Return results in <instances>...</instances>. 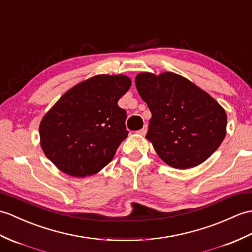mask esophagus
<instances>
[{"mask_svg":"<svg viewBox=\"0 0 252 252\" xmlns=\"http://www.w3.org/2000/svg\"><path fill=\"white\" fill-rule=\"evenodd\" d=\"M147 126H144L142 128H140L139 131H137L138 134H140V135H146V133H147Z\"/></svg>","mask_w":252,"mask_h":252,"instance_id":"34e87169","label":"esophagus"}]
</instances>
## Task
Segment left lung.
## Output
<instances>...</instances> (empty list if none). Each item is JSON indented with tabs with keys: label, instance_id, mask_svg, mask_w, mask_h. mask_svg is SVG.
Here are the masks:
<instances>
[{
	"label": "left lung",
	"instance_id": "obj_1",
	"mask_svg": "<svg viewBox=\"0 0 252 252\" xmlns=\"http://www.w3.org/2000/svg\"><path fill=\"white\" fill-rule=\"evenodd\" d=\"M135 86L151 112L146 138L174 168L206 161L226 134V114L207 92L172 72L140 73Z\"/></svg>",
	"mask_w": 252,
	"mask_h": 252
}]
</instances>
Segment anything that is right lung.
Returning a JSON list of instances; mask_svg holds the SVG:
<instances>
[{
    "instance_id": "right-lung-1",
    "label": "right lung",
    "mask_w": 252,
    "mask_h": 252,
    "mask_svg": "<svg viewBox=\"0 0 252 252\" xmlns=\"http://www.w3.org/2000/svg\"><path fill=\"white\" fill-rule=\"evenodd\" d=\"M131 84L126 75L93 76L64 93L43 117L40 147L60 171L91 176L113 160L127 137L126 112L118 101Z\"/></svg>"
}]
</instances>
